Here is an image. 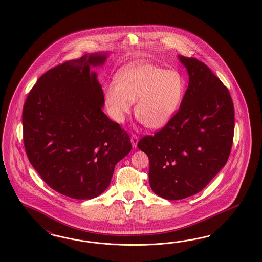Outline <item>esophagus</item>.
<instances>
[{"mask_svg":"<svg viewBox=\"0 0 262 262\" xmlns=\"http://www.w3.org/2000/svg\"><path fill=\"white\" fill-rule=\"evenodd\" d=\"M130 142H132L133 147L136 148L137 143H138V137H137V135H132V136H130Z\"/></svg>","mask_w":262,"mask_h":262,"instance_id":"34e87169","label":"esophagus"}]
</instances>
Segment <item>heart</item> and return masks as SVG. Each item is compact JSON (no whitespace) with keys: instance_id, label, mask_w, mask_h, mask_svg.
<instances>
[{"instance_id":"obj_1","label":"heart","mask_w":262,"mask_h":262,"mask_svg":"<svg viewBox=\"0 0 262 262\" xmlns=\"http://www.w3.org/2000/svg\"><path fill=\"white\" fill-rule=\"evenodd\" d=\"M184 80L180 73L135 60L115 75V83L103 86L111 118L123 123L136 101L135 114L145 127L158 129L173 118L183 101Z\"/></svg>"}]
</instances>
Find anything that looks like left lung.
<instances>
[{"label":"left lung","instance_id":"1","mask_svg":"<svg viewBox=\"0 0 262 262\" xmlns=\"http://www.w3.org/2000/svg\"><path fill=\"white\" fill-rule=\"evenodd\" d=\"M178 57L189 76L180 110L137 144L150 160L151 190L171 201L195 195L210 183L228 161L234 132L228 88L202 61Z\"/></svg>","mask_w":262,"mask_h":262}]
</instances>
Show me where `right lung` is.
<instances>
[{
	"mask_svg": "<svg viewBox=\"0 0 262 262\" xmlns=\"http://www.w3.org/2000/svg\"><path fill=\"white\" fill-rule=\"evenodd\" d=\"M108 52L86 54L46 72L23 107L25 149L42 180L64 196L89 200L111 184L132 150L129 136L103 112L98 75Z\"/></svg>",
	"mask_w": 262,
	"mask_h": 262,
	"instance_id": "add662e5",
	"label": "right lung"
}]
</instances>
